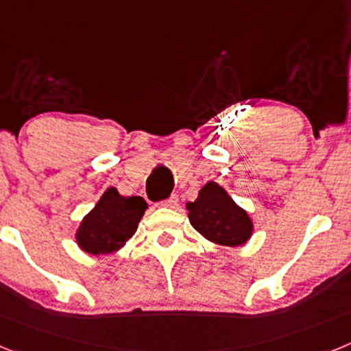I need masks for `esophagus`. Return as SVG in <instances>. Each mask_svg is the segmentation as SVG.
I'll use <instances>...</instances> for the list:
<instances>
[{
    "instance_id": "1",
    "label": "esophagus",
    "mask_w": 351,
    "mask_h": 351,
    "mask_svg": "<svg viewBox=\"0 0 351 351\" xmlns=\"http://www.w3.org/2000/svg\"><path fill=\"white\" fill-rule=\"evenodd\" d=\"M178 202H179V198L176 197V195H172L170 198L163 200V202H161V206H163V207H176V206H178Z\"/></svg>"
}]
</instances>
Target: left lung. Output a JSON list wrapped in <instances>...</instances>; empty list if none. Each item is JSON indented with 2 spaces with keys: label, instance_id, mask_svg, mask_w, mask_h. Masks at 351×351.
<instances>
[{
  "label": "left lung",
  "instance_id": "obj_1",
  "mask_svg": "<svg viewBox=\"0 0 351 351\" xmlns=\"http://www.w3.org/2000/svg\"><path fill=\"white\" fill-rule=\"evenodd\" d=\"M186 207L195 230L221 246H241L253 232V223L246 210L241 209L216 182H207L197 200Z\"/></svg>",
  "mask_w": 351,
  "mask_h": 351
}]
</instances>
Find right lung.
Segmentation results:
<instances>
[{"instance_id": "1", "label": "right lung", "mask_w": 351, "mask_h": 351, "mask_svg": "<svg viewBox=\"0 0 351 351\" xmlns=\"http://www.w3.org/2000/svg\"><path fill=\"white\" fill-rule=\"evenodd\" d=\"M147 204L142 197H123L116 188H108L80 223L77 243L91 255L117 251L135 234Z\"/></svg>"}]
</instances>
